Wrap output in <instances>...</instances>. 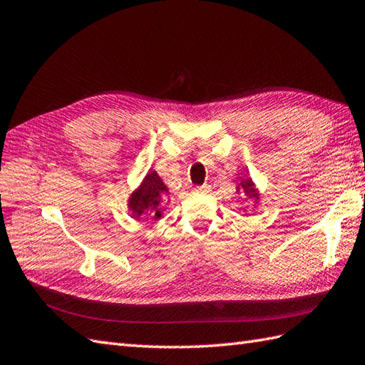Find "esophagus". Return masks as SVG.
<instances>
[{
  "instance_id": "obj_1",
  "label": "esophagus",
  "mask_w": 365,
  "mask_h": 365,
  "mask_svg": "<svg viewBox=\"0 0 365 365\" xmlns=\"http://www.w3.org/2000/svg\"><path fill=\"white\" fill-rule=\"evenodd\" d=\"M196 192H200V194H207L211 191V186L210 185H202V186H197L196 190H194Z\"/></svg>"
}]
</instances>
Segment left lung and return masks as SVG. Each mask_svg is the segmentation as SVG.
I'll return each mask as SVG.
<instances>
[{"label":"left lung","mask_w":365,"mask_h":365,"mask_svg":"<svg viewBox=\"0 0 365 365\" xmlns=\"http://www.w3.org/2000/svg\"><path fill=\"white\" fill-rule=\"evenodd\" d=\"M242 190L245 196H247L249 199H253V200H259V194L255 188V183L252 182V179H242L240 186H238V191Z\"/></svg>","instance_id":"obj_1"}]
</instances>
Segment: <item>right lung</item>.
<instances>
[{
    "label": "right lung",
    "instance_id": "add662e5",
    "mask_svg": "<svg viewBox=\"0 0 365 365\" xmlns=\"http://www.w3.org/2000/svg\"><path fill=\"white\" fill-rule=\"evenodd\" d=\"M168 199V188L155 171H149L140 188L129 199V210L133 217L150 213L155 219L162 217V211Z\"/></svg>",
    "mask_w": 365,
    "mask_h": 365
}]
</instances>
